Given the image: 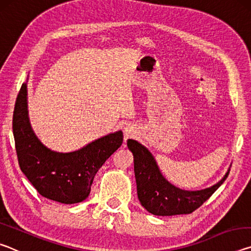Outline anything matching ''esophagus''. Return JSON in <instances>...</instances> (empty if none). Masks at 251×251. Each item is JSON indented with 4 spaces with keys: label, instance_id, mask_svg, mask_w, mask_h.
<instances>
[{
    "label": "esophagus",
    "instance_id": "obj_1",
    "mask_svg": "<svg viewBox=\"0 0 251 251\" xmlns=\"http://www.w3.org/2000/svg\"><path fill=\"white\" fill-rule=\"evenodd\" d=\"M123 133H124V138H131L134 137V136L137 134V129H136V127L133 124H126L124 126V128H123Z\"/></svg>",
    "mask_w": 251,
    "mask_h": 251
}]
</instances>
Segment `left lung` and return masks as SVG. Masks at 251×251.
Segmentation results:
<instances>
[{"mask_svg":"<svg viewBox=\"0 0 251 251\" xmlns=\"http://www.w3.org/2000/svg\"><path fill=\"white\" fill-rule=\"evenodd\" d=\"M127 147L134 156V172L137 195L142 206L156 216L190 214L201 207L223 182L230 168L217 184L201 190H185L172 185L160 173L154 156L141 143L127 141Z\"/></svg>","mask_w":251,"mask_h":251,"instance_id":"obj_1","label":"left lung"}]
</instances>
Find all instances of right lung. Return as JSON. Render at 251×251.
Listing matches in <instances>:
<instances>
[{
  "mask_svg": "<svg viewBox=\"0 0 251 251\" xmlns=\"http://www.w3.org/2000/svg\"><path fill=\"white\" fill-rule=\"evenodd\" d=\"M13 135L21 171L42 196L62 203L85 201L96 173L123 144V131L118 130L74 151L50 150L34 133L29 122L27 80L16 99Z\"/></svg>",
  "mask_w": 251,
  "mask_h": 251,
  "instance_id": "add662e5",
  "label": "right lung"
}]
</instances>
